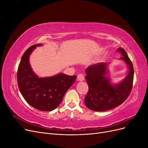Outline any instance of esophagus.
Wrapping results in <instances>:
<instances>
[{
	"mask_svg": "<svg viewBox=\"0 0 148 148\" xmlns=\"http://www.w3.org/2000/svg\"><path fill=\"white\" fill-rule=\"evenodd\" d=\"M77 79L79 82H82L84 79V75L83 74H79L77 77Z\"/></svg>",
	"mask_w": 148,
	"mask_h": 148,
	"instance_id": "esophagus-1",
	"label": "esophagus"
}]
</instances>
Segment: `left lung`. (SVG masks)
<instances>
[{
    "label": "left lung",
    "instance_id": "obj_1",
    "mask_svg": "<svg viewBox=\"0 0 148 148\" xmlns=\"http://www.w3.org/2000/svg\"><path fill=\"white\" fill-rule=\"evenodd\" d=\"M117 51L122 55L119 59L128 67L126 77L119 83H112L107 76L109 63L92 65L85 70L89 90L84 98V104L89 109L97 112L112 109L122 104L130 95L133 82V66L123 48L117 49Z\"/></svg>",
    "mask_w": 148,
    "mask_h": 148
}]
</instances>
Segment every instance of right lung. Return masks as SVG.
Listing matches in <instances>:
<instances>
[{
  "label": "right lung",
  "mask_w": 148,
  "mask_h": 148,
  "mask_svg": "<svg viewBox=\"0 0 148 148\" xmlns=\"http://www.w3.org/2000/svg\"><path fill=\"white\" fill-rule=\"evenodd\" d=\"M38 44L31 46L21 57L17 72L19 90L25 101L34 108L41 111H52L60 105L66 91L75 83L77 76L59 73L52 77L40 78L29 63L31 53Z\"/></svg>",
  "instance_id": "right-lung-1"
}]
</instances>
